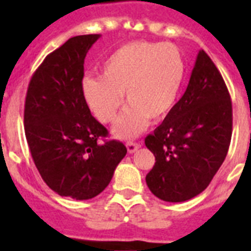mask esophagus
<instances>
[{
    "instance_id": "esophagus-1",
    "label": "esophagus",
    "mask_w": 251,
    "mask_h": 251,
    "mask_svg": "<svg viewBox=\"0 0 251 251\" xmlns=\"http://www.w3.org/2000/svg\"><path fill=\"white\" fill-rule=\"evenodd\" d=\"M126 147H127V152L133 153V152H135V151H137L139 147H141V145H139V143H137V142L129 141V142H126Z\"/></svg>"
}]
</instances>
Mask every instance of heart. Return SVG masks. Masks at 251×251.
Here are the masks:
<instances>
[{
	"label": "heart",
	"mask_w": 251,
	"mask_h": 251,
	"mask_svg": "<svg viewBox=\"0 0 251 251\" xmlns=\"http://www.w3.org/2000/svg\"><path fill=\"white\" fill-rule=\"evenodd\" d=\"M185 61L173 44L133 41L110 54L101 76L82 80L87 106L102 124L116 121L124 96L130 106L114 127L118 138L137 135L149 120L163 121L175 108L185 79Z\"/></svg>",
	"instance_id": "b5f03b06"
}]
</instances>
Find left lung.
I'll list each match as a JSON object with an SVG mask.
<instances>
[{
  "mask_svg": "<svg viewBox=\"0 0 251 251\" xmlns=\"http://www.w3.org/2000/svg\"><path fill=\"white\" fill-rule=\"evenodd\" d=\"M230 138L229 92L212 60L199 50L185 94L145 139L155 155V165L146 176L149 189L165 202L197 197L222 167Z\"/></svg>",
  "mask_w": 251,
  "mask_h": 251,
  "instance_id": "1",
  "label": "left lung"
}]
</instances>
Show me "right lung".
I'll return each mask as SVG.
<instances>
[{"label":"right lung","mask_w":251,"mask_h":251,"mask_svg":"<svg viewBox=\"0 0 251 251\" xmlns=\"http://www.w3.org/2000/svg\"><path fill=\"white\" fill-rule=\"evenodd\" d=\"M100 35H80L45 57L29 80L25 131L41 178L61 197L99 195L127 150L100 142L108 130L91 114L82 94L84 58Z\"/></svg>","instance_id":"add662e5"}]
</instances>
